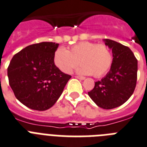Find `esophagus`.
<instances>
[{
	"label": "esophagus",
	"mask_w": 147,
	"mask_h": 147,
	"mask_svg": "<svg viewBox=\"0 0 147 147\" xmlns=\"http://www.w3.org/2000/svg\"><path fill=\"white\" fill-rule=\"evenodd\" d=\"M76 78H77L78 79H80V80H84V79H85V78L82 77V76H76Z\"/></svg>",
	"instance_id": "34e87169"
}]
</instances>
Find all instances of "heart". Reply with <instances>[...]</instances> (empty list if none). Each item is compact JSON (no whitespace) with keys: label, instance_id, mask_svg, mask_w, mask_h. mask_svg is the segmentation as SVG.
Segmentation results:
<instances>
[{"label":"heart","instance_id":"1","mask_svg":"<svg viewBox=\"0 0 147 147\" xmlns=\"http://www.w3.org/2000/svg\"><path fill=\"white\" fill-rule=\"evenodd\" d=\"M53 59L56 65L64 73H70L80 63L82 66L78 70V73L99 78L110 69L113 56L107 45L82 41L71 46L69 51L59 47L55 51Z\"/></svg>","mask_w":147,"mask_h":147}]
</instances>
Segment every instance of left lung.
Listing matches in <instances>:
<instances>
[{
	"instance_id": "obj_1",
	"label": "left lung",
	"mask_w": 147,
	"mask_h": 147,
	"mask_svg": "<svg viewBox=\"0 0 147 147\" xmlns=\"http://www.w3.org/2000/svg\"><path fill=\"white\" fill-rule=\"evenodd\" d=\"M112 49L113 63L110 70L88 92L99 107L111 109L125 103L133 94L137 84L138 60L129 47L115 40L104 39Z\"/></svg>"
}]
</instances>
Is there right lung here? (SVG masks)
Listing matches in <instances>:
<instances>
[{"mask_svg": "<svg viewBox=\"0 0 147 147\" xmlns=\"http://www.w3.org/2000/svg\"><path fill=\"white\" fill-rule=\"evenodd\" d=\"M59 44L41 42L15 54L7 68L9 84L18 100L34 110L52 107L61 96L71 76L54 63Z\"/></svg>", "mask_w": 147, "mask_h": 147, "instance_id": "obj_1", "label": "right lung"}]
</instances>
